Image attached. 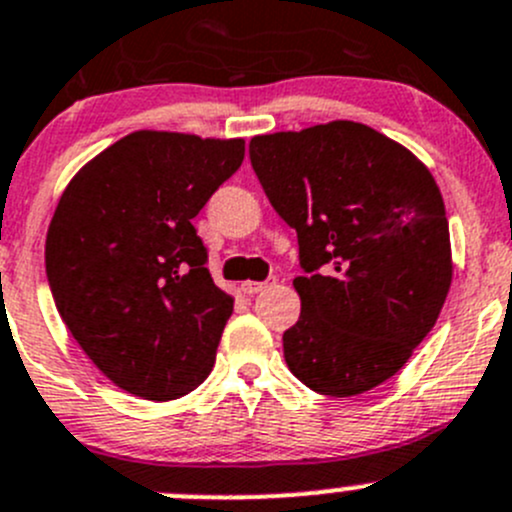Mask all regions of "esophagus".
I'll return each mask as SVG.
<instances>
[{
    "instance_id": "34e87169",
    "label": "esophagus",
    "mask_w": 512,
    "mask_h": 512,
    "mask_svg": "<svg viewBox=\"0 0 512 512\" xmlns=\"http://www.w3.org/2000/svg\"><path fill=\"white\" fill-rule=\"evenodd\" d=\"M270 285H275V277H267L265 282H242V292L257 294V292H262V289H267Z\"/></svg>"
}]
</instances>
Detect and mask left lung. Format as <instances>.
<instances>
[{"label":"left lung","instance_id":"8db88e82","mask_svg":"<svg viewBox=\"0 0 512 512\" xmlns=\"http://www.w3.org/2000/svg\"><path fill=\"white\" fill-rule=\"evenodd\" d=\"M250 163L275 213L297 230L302 314L282 334L289 371L337 399L384 384L431 332L451 287L433 175L354 121L255 136Z\"/></svg>","mask_w":512,"mask_h":512}]
</instances>
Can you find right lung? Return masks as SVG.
<instances>
[{
	"instance_id": "1",
	"label": "right lung",
	"mask_w": 512,
	"mask_h": 512,
	"mask_svg": "<svg viewBox=\"0 0 512 512\" xmlns=\"http://www.w3.org/2000/svg\"><path fill=\"white\" fill-rule=\"evenodd\" d=\"M245 141L138 131L79 170L46 235V280L86 356L128 394L203 384L232 314L193 218L237 173Z\"/></svg>"
}]
</instances>
